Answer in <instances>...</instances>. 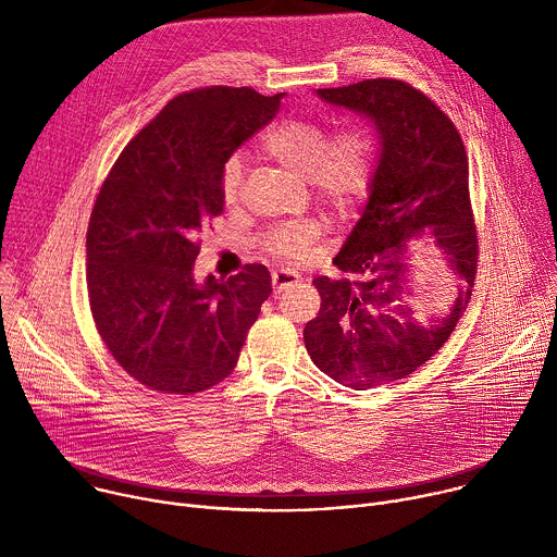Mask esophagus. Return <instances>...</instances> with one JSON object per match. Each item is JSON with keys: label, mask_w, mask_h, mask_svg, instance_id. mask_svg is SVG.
<instances>
[{"label": "esophagus", "mask_w": 557, "mask_h": 557, "mask_svg": "<svg viewBox=\"0 0 557 557\" xmlns=\"http://www.w3.org/2000/svg\"><path fill=\"white\" fill-rule=\"evenodd\" d=\"M271 280H273V290H275V293H282V290L295 286L301 277H299L295 271H290V269H282V271H275Z\"/></svg>", "instance_id": "esophagus-1"}]
</instances>
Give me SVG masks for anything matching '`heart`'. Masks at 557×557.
I'll return each instance as SVG.
<instances>
[{"label":"heart","mask_w":557,"mask_h":557,"mask_svg":"<svg viewBox=\"0 0 557 557\" xmlns=\"http://www.w3.org/2000/svg\"><path fill=\"white\" fill-rule=\"evenodd\" d=\"M262 149L290 174L310 181L317 196L335 209L350 207L370 185L374 170V140L366 127H348L329 140L314 121L290 119L269 129ZM243 161L228 158L222 172V198L240 200ZM310 240V228L293 226L273 235L271 249L280 256H297Z\"/></svg>","instance_id":"b5f03b06"}]
</instances>
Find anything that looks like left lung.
Here are the masks:
<instances>
[{"label":"left lung","mask_w":557,"mask_h":557,"mask_svg":"<svg viewBox=\"0 0 557 557\" xmlns=\"http://www.w3.org/2000/svg\"><path fill=\"white\" fill-rule=\"evenodd\" d=\"M314 95L363 116L379 140L368 200L333 260L346 277L312 280L322 308L304 329L317 368L366 389L432 359L469 301L479 262L469 163L454 123L404 82L368 78ZM428 244L455 273L457 293L445 313L414 318L413 256Z\"/></svg>","instance_id":"1"}]
</instances>
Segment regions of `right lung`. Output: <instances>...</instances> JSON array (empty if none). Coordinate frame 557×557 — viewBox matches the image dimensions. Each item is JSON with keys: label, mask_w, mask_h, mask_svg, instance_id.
<instances>
[{"label": "right lung", "mask_w": 557, "mask_h": 557, "mask_svg": "<svg viewBox=\"0 0 557 557\" xmlns=\"http://www.w3.org/2000/svg\"><path fill=\"white\" fill-rule=\"evenodd\" d=\"M282 95L202 88L172 99L121 151L88 226L95 324L123 370L151 389L202 392L240 359L271 273L194 275L202 224L224 211L233 151L280 110Z\"/></svg>", "instance_id": "obj_1"}]
</instances>
